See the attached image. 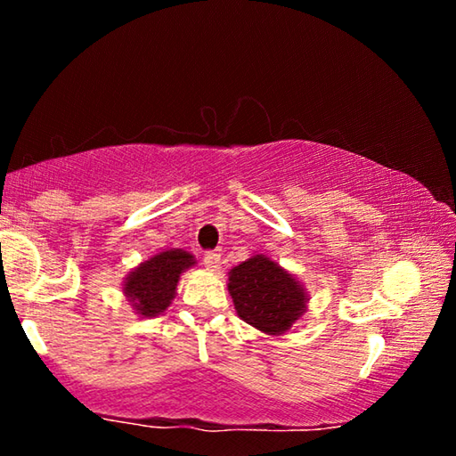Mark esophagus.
<instances>
[{
    "label": "esophagus",
    "instance_id": "34e87169",
    "mask_svg": "<svg viewBox=\"0 0 456 456\" xmlns=\"http://www.w3.org/2000/svg\"><path fill=\"white\" fill-rule=\"evenodd\" d=\"M203 261H205V267H207V269H211V272H217L219 264H221V251H219V249L207 251Z\"/></svg>",
    "mask_w": 456,
    "mask_h": 456
}]
</instances>
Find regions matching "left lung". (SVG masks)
<instances>
[{"instance_id": "left-lung-1", "label": "left lung", "mask_w": 456, "mask_h": 456, "mask_svg": "<svg viewBox=\"0 0 456 456\" xmlns=\"http://www.w3.org/2000/svg\"><path fill=\"white\" fill-rule=\"evenodd\" d=\"M227 289L239 318L267 336H281L291 330L310 299L297 277L264 253L231 269Z\"/></svg>"}]
</instances>
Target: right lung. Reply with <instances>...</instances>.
I'll use <instances>...</instances> for the list:
<instances>
[{"mask_svg":"<svg viewBox=\"0 0 456 456\" xmlns=\"http://www.w3.org/2000/svg\"><path fill=\"white\" fill-rule=\"evenodd\" d=\"M195 264L189 251L165 249L138 264L125 277L122 291L141 318H157L175 299L181 275Z\"/></svg>","mask_w":456,"mask_h":456,"instance_id":"obj_1","label":"right lung"}]
</instances>
